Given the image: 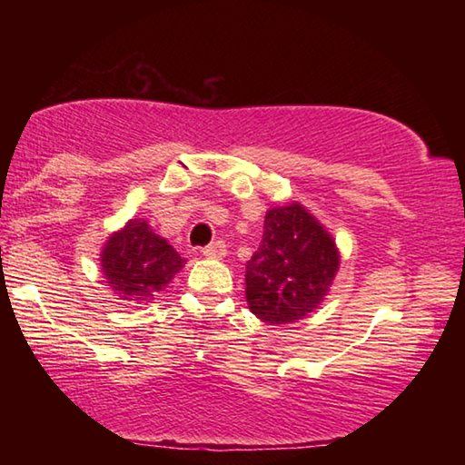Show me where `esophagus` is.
<instances>
[{
	"mask_svg": "<svg viewBox=\"0 0 465 465\" xmlns=\"http://www.w3.org/2000/svg\"><path fill=\"white\" fill-rule=\"evenodd\" d=\"M203 254L207 258H215V261H219V258H223L227 254V248H225V242L217 240L213 243H209V246L203 248Z\"/></svg>",
	"mask_w": 465,
	"mask_h": 465,
	"instance_id": "obj_1",
	"label": "esophagus"
}]
</instances>
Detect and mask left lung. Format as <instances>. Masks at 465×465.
Listing matches in <instances>:
<instances>
[{
    "label": "left lung",
    "instance_id": "left-lung-1",
    "mask_svg": "<svg viewBox=\"0 0 465 465\" xmlns=\"http://www.w3.org/2000/svg\"><path fill=\"white\" fill-rule=\"evenodd\" d=\"M336 243L302 204L271 209L258 250L246 262L250 312L279 326L322 303L338 271Z\"/></svg>",
    "mask_w": 465,
    "mask_h": 465
}]
</instances>
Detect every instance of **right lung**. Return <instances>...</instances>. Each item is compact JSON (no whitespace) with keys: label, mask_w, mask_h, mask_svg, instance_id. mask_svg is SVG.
Wrapping results in <instances>:
<instances>
[{"label":"right lung","mask_w":465,"mask_h":465,"mask_svg":"<svg viewBox=\"0 0 465 465\" xmlns=\"http://www.w3.org/2000/svg\"><path fill=\"white\" fill-rule=\"evenodd\" d=\"M184 258L155 235L145 222L133 219L102 250V272L121 299L145 303L184 266Z\"/></svg>","instance_id":"add662e5"}]
</instances>
